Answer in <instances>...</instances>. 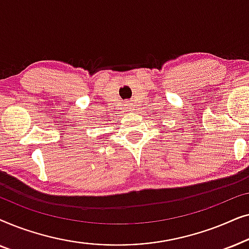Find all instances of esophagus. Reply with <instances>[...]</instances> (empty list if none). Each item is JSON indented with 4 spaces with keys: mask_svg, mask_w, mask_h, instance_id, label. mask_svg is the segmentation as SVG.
Listing matches in <instances>:
<instances>
[{
    "mask_svg": "<svg viewBox=\"0 0 249 249\" xmlns=\"http://www.w3.org/2000/svg\"><path fill=\"white\" fill-rule=\"evenodd\" d=\"M125 105H127V108H128V110H129V108H130V107H131V105H130V103H128V104H125Z\"/></svg>",
    "mask_w": 249,
    "mask_h": 249,
    "instance_id": "1",
    "label": "esophagus"
}]
</instances>
